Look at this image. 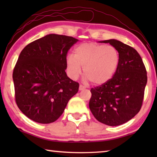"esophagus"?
I'll use <instances>...</instances> for the list:
<instances>
[{
  "label": "esophagus",
  "instance_id": "1",
  "mask_svg": "<svg viewBox=\"0 0 157 157\" xmlns=\"http://www.w3.org/2000/svg\"><path fill=\"white\" fill-rule=\"evenodd\" d=\"M85 89H86V87H85L84 86H83V85H82V84L79 85V91H82V90H84Z\"/></svg>",
  "mask_w": 157,
  "mask_h": 157
}]
</instances>
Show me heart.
I'll list each match as a JSON object with an SVG mask.
<instances>
[{
    "label": "heart",
    "mask_w": 157,
    "mask_h": 157,
    "mask_svg": "<svg viewBox=\"0 0 157 157\" xmlns=\"http://www.w3.org/2000/svg\"><path fill=\"white\" fill-rule=\"evenodd\" d=\"M120 62V55L115 47L95 43L82 44L75 49V55L66 57V68L75 79L84 66V79L96 85L105 84L112 78Z\"/></svg>",
    "instance_id": "heart-1"
}]
</instances>
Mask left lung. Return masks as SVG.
Returning a JSON list of instances; mask_svg holds the SVG:
<instances>
[{"instance_id":"1","label":"left lung","mask_w":157,"mask_h":157,"mask_svg":"<svg viewBox=\"0 0 157 157\" xmlns=\"http://www.w3.org/2000/svg\"><path fill=\"white\" fill-rule=\"evenodd\" d=\"M100 42L115 47L120 62L112 78L91 89L89 108L100 123L118 126L131 120L141 109L147 71L140 55L132 47L116 39Z\"/></svg>"}]
</instances>
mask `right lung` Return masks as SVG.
Wrapping results in <instances>:
<instances>
[{"label":"right lung","instance_id":"1","mask_svg":"<svg viewBox=\"0 0 157 157\" xmlns=\"http://www.w3.org/2000/svg\"><path fill=\"white\" fill-rule=\"evenodd\" d=\"M78 40L50 34L31 42L21 52L13 71L15 100L19 109L42 124L57 121L79 83L66 75V55Z\"/></svg>","mask_w":157,"mask_h":157}]
</instances>
